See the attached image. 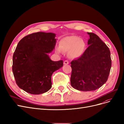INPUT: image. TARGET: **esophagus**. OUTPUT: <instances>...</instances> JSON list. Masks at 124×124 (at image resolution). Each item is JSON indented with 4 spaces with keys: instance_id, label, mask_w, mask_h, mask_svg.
Wrapping results in <instances>:
<instances>
[{
    "instance_id": "esophagus-1",
    "label": "esophagus",
    "mask_w": 124,
    "mask_h": 124,
    "mask_svg": "<svg viewBox=\"0 0 124 124\" xmlns=\"http://www.w3.org/2000/svg\"><path fill=\"white\" fill-rule=\"evenodd\" d=\"M68 63H69V62H68V61L67 60H65V61H64V64H65V65L68 64Z\"/></svg>"
}]
</instances>
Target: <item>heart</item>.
<instances>
[{
    "label": "heart",
    "instance_id": "b5f03b06",
    "mask_svg": "<svg viewBox=\"0 0 124 124\" xmlns=\"http://www.w3.org/2000/svg\"><path fill=\"white\" fill-rule=\"evenodd\" d=\"M85 48V43L83 40L76 36H67L63 38L60 42L59 47L56 48L58 54L63 52L69 53L71 58H78L83 54Z\"/></svg>",
    "mask_w": 124,
    "mask_h": 124
}]
</instances>
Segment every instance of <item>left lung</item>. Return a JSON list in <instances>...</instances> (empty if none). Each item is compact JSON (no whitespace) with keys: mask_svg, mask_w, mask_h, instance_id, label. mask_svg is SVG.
<instances>
[{"mask_svg":"<svg viewBox=\"0 0 124 124\" xmlns=\"http://www.w3.org/2000/svg\"><path fill=\"white\" fill-rule=\"evenodd\" d=\"M89 46L81 57L70 63V84L75 89L93 91L103 86L108 80L111 67L110 52L99 37L87 33Z\"/></svg>","mask_w":124,"mask_h":124,"instance_id":"obj_1","label":"left lung"}]
</instances>
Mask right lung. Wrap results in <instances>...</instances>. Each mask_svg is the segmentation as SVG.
I'll return each mask as SVG.
<instances>
[{
	"mask_svg": "<svg viewBox=\"0 0 124 124\" xmlns=\"http://www.w3.org/2000/svg\"><path fill=\"white\" fill-rule=\"evenodd\" d=\"M56 34L37 32L18 43L13 56L12 70L19 87L33 94L47 92L52 87L53 72L63 66V61L51 60L48 53L54 48Z\"/></svg>",
	"mask_w": 124,
	"mask_h": 124,
	"instance_id": "1",
	"label": "right lung"
}]
</instances>
